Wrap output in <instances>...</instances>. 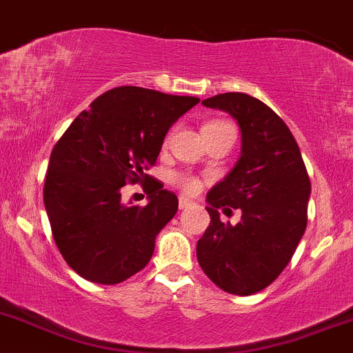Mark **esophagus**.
<instances>
[{"label": "esophagus", "mask_w": 353, "mask_h": 353, "mask_svg": "<svg viewBox=\"0 0 353 353\" xmlns=\"http://www.w3.org/2000/svg\"><path fill=\"white\" fill-rule=\"evenodd\" d=\"M192 206V201H189L188 197H179V209H188Z\"/></svg>", "instance_id": "1"}]
</instances>
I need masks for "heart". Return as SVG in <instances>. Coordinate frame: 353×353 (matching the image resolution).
Returning a JSON list of instances; mask_svg holds the SVG:
<instances>
[{
	"label": "heart",
	"instance_id": "1",
	"mask_svg": "<svg viewBox=\"0 0 353 353\" xmlns=\"http://www.w3.org/2000/svg\"><path fill=\"white\" fill-rule=\"evenodd\" d=\"M214 123H223V122H212L208 123V125H214ZM172 183L181 189V191L185 192V194H196L201 189V183L192 176H185V174H177V176L172 177Z\"/></svg>",
	"mask_w": 353,
	"mask_h": 353
}]
</instances>
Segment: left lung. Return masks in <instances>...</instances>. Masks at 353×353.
<instances>
[{
  "instance_id": "1",
  "label": "left lung",
  "mask_w": 353,
  "mask_h": 353,
  "mask_svg": "<svg viewBox=\"0 0 353 353\" xmlns=\"http://www.w3.org/2000/svg\"><path fill=\"white\" fill-rule=\"evenodd\" d=\"M238 122L241 156L208 192V230L197 241V261L209 280L231 295L248 296L273 283L307 230L310 179L286 123L261 100L230 92L203 100ZM218 208L242 211L223 223Z\"/></svg>"
}]
</instances>
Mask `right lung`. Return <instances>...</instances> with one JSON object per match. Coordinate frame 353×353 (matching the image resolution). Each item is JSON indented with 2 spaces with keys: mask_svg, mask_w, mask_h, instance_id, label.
<instances>
[{
  "mask_svg": "<svg viewBox=\"0 0 353 353\" xmlns=\"http://www.w3.org/2000/svg\"><path fill=\"white\" fill-rule=\"evenodd\" d=\"M196 97L117 87L90 103L53 147L43 201L61 256L80 276L117 285L150 261L156 238L179 201L150 181L144 208L123 204L127 181L149 179L165 134Z\"/></svg>",
  "mask_w": 353,
  "mask_h": 353,
  "instance_id": "right-lung-1",
  "label": "right lung"
}]
</instances>
